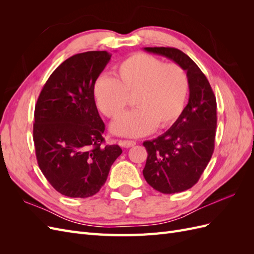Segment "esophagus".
<instances>
[{"label": "esophagus", "instance_id": "1", "mask_svg": "<svg viewBox=\"0 0 254 254\" xmlns=\"http://www.w3.org/2000/svg\"><path fill=\"white\" fill-rule=\"evenodd\" d=\"M120 145L124 148H129V147H132V146H134L135 142L134 141H128V140H122V141H120Z\"/></svg>", "mask_w": 254, "mask_h": 254}]
</instances>
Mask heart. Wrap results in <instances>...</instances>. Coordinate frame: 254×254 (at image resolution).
<instances>
[{
    "label": "heart",
    "mask_w": 254,
    "mask_h": 254,
    "mask_svg": "<svg viewBox=\"0 0 254 254\" xmlns=\"http://www.w3.org/2000/svg\"><path fill=\"white\" fill-rule=\"evenodd\" d=\"M115 77L101 75L93 95L107 118L117 119L133 96L135 108L115 121L111 130L119 135L141 136L173 125L186 105L189 77L177 64H163L149 54L136 53L115 67Z\"/></svg>",
    "instance_id": "obj_1"
}]
</instances>
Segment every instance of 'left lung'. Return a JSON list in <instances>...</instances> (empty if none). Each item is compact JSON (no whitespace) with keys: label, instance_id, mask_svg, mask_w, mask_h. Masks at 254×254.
Here are the masks:
<instances>
[{"label":"left lung","instance_id":"8db88e82","mask_svg":"<svg viewBox=\"0 0 254 254\" xmlns=\"http://www.w3.org/2000/svg\"><path fill=\"white\" fill-rule=\"evenodd\" d=\"M144 50L175 61L189 77V103L178 120L157 139L143 143L148 153L145 180L160 193H180L195 186L213 155L216 98L205 75L187 54L174 48Z\"/></svg>","mask_w":254,"mask_h":254}]
</instances>
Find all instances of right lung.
<instances>
[{
	"label": "right lung",
	"instance_id": "right-lung-1",
	"mask_svg": "<svg viewBox=\"0 0 254 254\" xmlns=\"http://www.w3.org/2000/svg\"><path fill=\"white\" fill-rule=\"evenodd\" d=\"M111 54H76L52 73L35 107L34 143L42 174L60 194L95 195L122 153L104 145L105 124L96 108L93 86Z\"/></svg>",
	"mask_w": 254,
	"mask_h": 254
}]
</instances>
